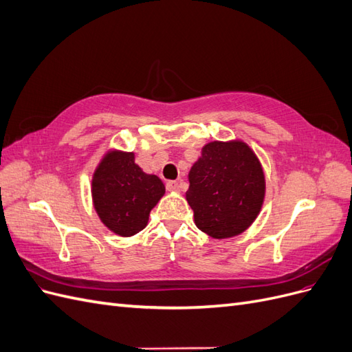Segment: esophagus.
Segmentation results:
<instances>
[{"label":"esophagus","mask_w":352,"mask_h":352,"mask_svg":"<svg viewBox=\"0 0 352 352\" xmlns=\"http://www.w3.org/2000/svg\"><path fill=\"white\" fill-rule=\"evenodd\" d=\"M166 188L167 190H170V192H179L180 190V185L176 182V180H168L166 184Z\"/></svg>","instance_id":"obj_1"}]
</instances>
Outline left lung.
<instances>
[{"mask_svg": "<svg viewBox=\"0 0 352 352\" xmlns=\"http://www.w3.org/2000/svg\"><path fill=\"white\" fill-rule=\"evenodd\" d=\"M188 179L186 201L195 226L208 236H238L258 217L265 176L258 157L242 140L206 144Z\"/></svg>", "mask_w": 352, "mask_h": 352, "instance_id": "obj_1", "label": "left lung"}]
</instances>
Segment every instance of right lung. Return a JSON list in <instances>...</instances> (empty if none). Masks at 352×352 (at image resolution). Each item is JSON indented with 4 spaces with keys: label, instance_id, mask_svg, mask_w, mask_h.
<instances>
[{
    "label": "right lung",
    "instance_id": "right-lung-1",
    "mask_svg": "<svg viewBox=\"0 0 352 352\" xmlns=\"http://www.w3.org/2000/svg\"><path fill=\"white\" fill-rule=\"evenodd\" d=\"M166 194L155 175L135 163V153L111 148L95 167L91 182L92 204L102 225L123 238L146 228L150 212Z\"/></svg>",
    "mask_w": 352,
    "mask_h": 352
}]
</instances>
